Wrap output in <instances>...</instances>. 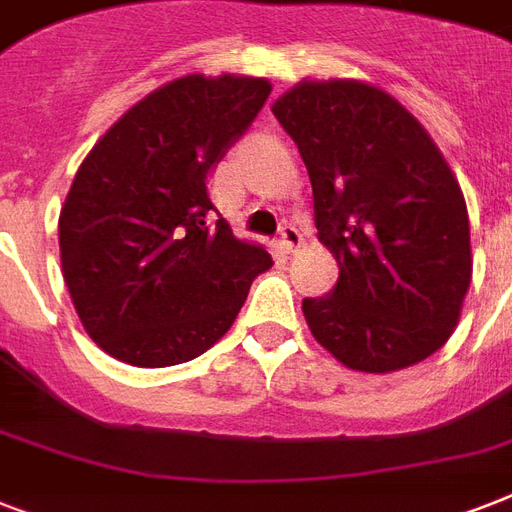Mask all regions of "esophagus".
<instances>
[{
    "mask_svg": "<svg viewBox=\"0 0 512 512\" xmlns=\"http://www.w3.org/2000/svg\"><path fill=\"white\" fill-rule=\"evenodd\" d=\"M279 244H281V249H287V252H295V249L303 244V233H300V228H295L292 223H287L284 228H281Z\"/></svg>",
    "mask_w": 512,
    "mask_h": 512,
    "instance_id": "34e87169",
    "label": "esophagus"
}]
</instances>
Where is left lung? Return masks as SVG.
<instances>
[{"label":"left lung","instance_id":"obj_1","mask_svg":"<svg viewBox=\"0 0 512 512\" xmlns=\"http://www.w3.org/2000/svg\"><path fill=\"white\" fill-rule=\"evenodd\" d=\"M313 185L335 289L305 297L313 337L348 369L385 374L433 356L473 276L465 196L425 127L356 79L300 82L271 106Z\"/></svg>","mask_w":512,"mask_h":512}]
</instances>
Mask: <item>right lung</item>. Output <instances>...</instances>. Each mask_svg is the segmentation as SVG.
I'll return each instance as SVG.
<instances>
[{"mask_svg":"<svg viewBox=\"0 0 512 512\" xmlns=\"http://www.w3.org/2000/svg\"><path fill=\"white\" fill-rule=\"evenodd\" d=\"M271 95L255 76H180L95 143L60 209L63 279L108 356L159 369L201 356L231 329L260 244L212 220L207 177Z\"/></svg>","mask_w":512,"mask_h":512,"instance_id":"right-lung-1","label":"right lung"}]
</instances>
